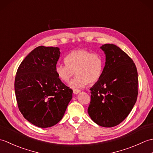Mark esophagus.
<instances>
[{
  "instance_id": "obj_1",
  "label": "esophagus",
  "mask_w": 153,
  "mask_h": 153,
  "mask_svg": "<svg viewBox=\"0 0 153 153\" xmlns=\"http://www.w3.org/2000/svg\"><path fill=\"white\" fill-rule=\"evenodd\" d=\"M81 92V90H78V89H74L73 93L75 94V95H77Z\"/></svg>"
}]
</instances>
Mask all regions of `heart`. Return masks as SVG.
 <instances>
[{
    "label": "heart",
    "instance_id": "obj_1",
    "mask_svg": "<svg viewBox=\"0 0 153 153\" xmlns=\"http://www.w3.org/2000/svg\"><path fill=\"white\" fill-rule=\"evenodd\" d=\"M64 64H57L55 71L61 81L67 82L76 71L77 76L69 83L74 89L85 87L88 83L93 84L100 79L105 60L101 55L92 53L85 49H77L70 52L65 57Z\"/></svg>",
    "mask_w": 153,
    "mask_h": 153
}]
</instances>
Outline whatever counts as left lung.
Here are the masks:
<instances>
[{
  "label": "left lung",
  "mask_w": 153,
  "mask_h": 153,
  "mask_svg": "<svg viewBox=\"0 0 153 153\" xmlns=\"http://www.w3.org/2000/svg\"><path fill=\"white\" fill-rule=\"evenodd\" d=\"M106 56L100 79L91 90L88 114L97 124L112 128L130 113L138 95V76L131 58L114 44L100 47Z\"/></svg>",
  "instance_id": "1"
}]
</instances>
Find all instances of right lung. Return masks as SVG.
Listing matches in <instances>:
<instances>
[{"mask_svg": "<svg viewBox=\"0 0 153 153\" xmlns=\"http://www.w3.org/2000/svg\"><path fill=\"white\" fill-rule=\"evenodd\" d=\"M60 54L58 47H38L24 58L16 73L14 89L19 111L39 128L59 122L72 99V90L55 71Z\"/></svg>", "mask_w": 153, "mask_h": 153, "instance_id": "add662e5", "label": "right lung"}]
</instances>
